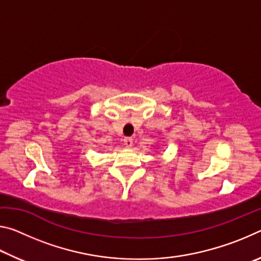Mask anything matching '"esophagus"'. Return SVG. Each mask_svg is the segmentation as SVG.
Masks as SVG:
<instances>
[{
    "mask_svg": "<svg viewBox=\"0 0 261 261\" xmlns=\"http://www.w3.org/2000/svg\"><path fill=\"white\" fill-rule=\"evenodd\" d=\"M124 145L126 147H131L134 145V139L130 138V137H126V138H124Z\"/></svg>",
    "mask_w": 261,
    "mask_h": 261,
    "instance_id": "esophagus-1",
    "label": "esophagus"
}]
</instances>
